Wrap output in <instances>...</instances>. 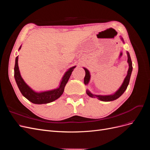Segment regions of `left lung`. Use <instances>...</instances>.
Segmentation results:
<instances>
[{"label": "left lung", "mask_w": 150, "mask_h": 150, "mask_svg": "<svg viewBox=\"0 0 150 150\" xmlns=\"http://www.w3.org/2000/svg\"><path fill=\"white\" fill-rule=\"evenodd\" d=\"M121 39L122 40V42H124V40H123V39H122V38H121ZM127 55H128V62L129 64V69L128 71V74H127V76H126L123 83H122L120 89L117 90L115 94H111V95H107V96L94 95V94L91 93L88 90H87L86 91V93H87V94L89 96L91 97V98L96 97L98 99H99V100L103 101H114V100H115V99L120 98L121 95L124 93V92L127 89V87H128V86L129 84L131 74V72H132V70H133L132 62H131L130 55H129L128 52H127ZM84 69L85 70V72H86V75H85L84 79V83L85 84H88V83L89 82V80H90V74H89V71L86 69V68L84 67Z\"/></svg>", "instance_id": "1"}]
</instances>
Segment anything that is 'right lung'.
<instances>
[{"label":"right lung","mask_w":150,"mask_h":150,"mask_svg":"<svg viewBox=\"0 0 150 150\" xmlns=\"http://www.w3.org/2000/svg\"><path fill=\"white\" fill-rule=\"evenodd\" d=\"M21 46L19 47V50L21 49ZM75 67L76 66L72 67L70 69H69V70L66 72L65 74L62 78L59 87L58 88L54 90L36 93L32 89L24 82L23 79L22 78L19 69V66H18V56H17L16 58L14 67V78L21 93L29 101L34 104H46L56 100L62 94L63 92H64L65 86L70 78L72 71H73Z\"/></svg>","instance_id":"right-lung-1"}]
</instances>
